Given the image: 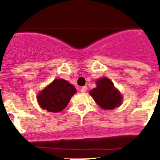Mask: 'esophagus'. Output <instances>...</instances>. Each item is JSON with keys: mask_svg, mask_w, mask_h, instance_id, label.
Segmentation results:
<instances>
[{"mask_svg": "<svg viewBox=\"0 0 160 160\" xmlns=\"http://www.w3.org/2000/svg\"><path fill=\"white\" fill-rule=\"evenodd\" d=\"M87 90V87H82L81 88V92L82 93H86Z\"/></svg>", "mask_w": 160, "mask_h": 160, "instance_id": "34e87169", "label": "esophagus"}]
</instances>
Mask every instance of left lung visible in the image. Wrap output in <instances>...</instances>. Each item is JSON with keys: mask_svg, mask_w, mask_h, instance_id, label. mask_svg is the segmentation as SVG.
I'll list each match as a JSON object with an SVG mask.
<instances>
[{"mask_svg": "<svg viewBox=\"0 0 160 160\" xmlns=\"http://www.w3.org/2000/svg\"><path fill=\"white\" fill-rule=\"evenodd\" d=\"M97 87L90 91L98 105L106 110H113L121 104L122 95L110 79L102 78L96 82Z\"/></svg>", "mask_w": 160, "mask_h": 160, "instance_id": "obj_1", "label": "left lung"}]
</instances>
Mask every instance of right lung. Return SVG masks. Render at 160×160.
Returning <instances> with one entry per match:
<instances>
[{
    "label": "right lung",
    "mask_w": 160,
    "mask_h": 160,
    "mask_svg": "<svg viewBox=\"0 0 160 160\" xmlns=\"http://www.w3.org/2000/svg\"><path fill=\"white\" fill-rule=\"evenodd\" d=\"M76 89L64 79H55L38 96V101L42 109L49 112H59L66 108Z\"/></svg>",
    "instance_id": "add662e5"
}]
</instances>
